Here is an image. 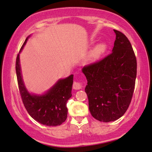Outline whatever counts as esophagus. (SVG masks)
Masks as SVG:
<instances>
[{"label": "esophagus", "instance_id": "1", "mask_svg": "<svg viewBox=\"0 0 152 152\" xmlns=\"http://www.w3.org/2000/svg\"><path fill=\"white\" fill-rule=\"evenodd\" d=\"M72 88L75 90H80L83 88V85L81 82H74L73 85H72Z\"/></svg>", "mask_w": 152, "mask_h": 152}]
</instances>
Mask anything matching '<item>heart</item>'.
<instances>
[{
  "label": "heart",
  "mask_w": 152,
  "mask_h": 152,
  "mask_svg": "<svg viewBox=\"0 0 152 152\" xmlns=\"http://www.w3.org/2000/svg\"><path fill=\"white\" fill-rule=\"evenodd\" d=\"M107 48L108 45L106 43L102 42L97 44L89 53L88 56V61L90 62H94L99 59L104 55L107 50Z\"/></svg>",
  "instance_id": "obj_1"
}]
</instances>
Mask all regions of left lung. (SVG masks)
Returning a JSON list of instances; mask_svg holds the SVG:
<instances>
[{
    "label": "left lung",
    "mask_w": 152,
    "mask_h": 152,
    "mask_svg": "<svg viewBox=\"0 0 152 152\" xmlns=\"http://www.w3.org/2000/svg\"><path fill=\"white\" fill-rule=\"evenodd\" d=\"M115 40L112 53L100 61L84 66L88 108L95 119L109 122L124 115L132 101L136 83L137 62L125 35L113 30Z\"/></svg>",
    "instance_id": "8db88e82"
}]
</instances>
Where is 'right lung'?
Listing matches in <instances>:
<instances>
[{"mask_svg": "<svg viewBox=\"0 0 152 152\" xmlns=\"http://www.w3.org/2000/svg\"><path fill=\"white\" fill-rule=\"evenodd\" d=\"M28 38L25 41L20 53ZM16 72L23 103L31 117L39 123L50 126L60 125L65 122L68 114L66 103L72 96L73 75L58 80L43 95H35L30 94L24 85L20 70L19 54L16 57Z\"/></svg>", "mask_w": 152, "mask_h": 152, "instance_id": "1", "label": "right lung"}]
</instances>
